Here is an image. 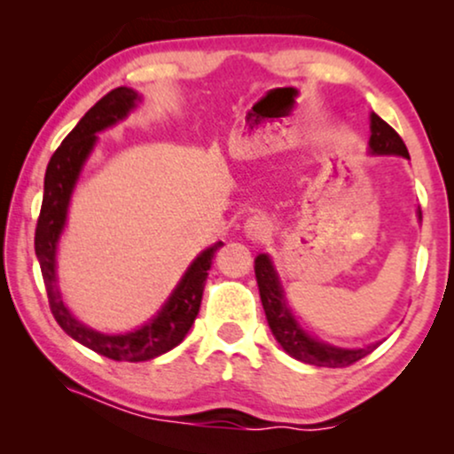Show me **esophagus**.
Returning a JSON list of instances; mask_svg holds the SVG:
<instances>
[{
	"label": "esophagus",
	"mask_w": 454,
	"mask_h": 454,
	"mask_svg": "<svg viewBox=\"0 0 454 454\" xmlns=\"http://www.w3.org/2000/svg\"><path fill=\"white\" fill-rule=\"evenodd\" d=\"M270 231H273V222L269 220L267 215H252L245 220V226H243V232L245 237L252 239V241H262V239H267Z\"/></svg>",
	"instance_id": "34e87169"
}]
</instances>
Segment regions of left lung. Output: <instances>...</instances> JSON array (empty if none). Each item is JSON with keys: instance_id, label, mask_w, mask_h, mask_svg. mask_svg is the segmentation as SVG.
Returning <instances> with one entry per match:
<instances>
[{"instance_id": "left-lung-1", "label": "left lung", "mask_w": 454, "mask_h": 454, "mask_svg": "<svg viewBox=\"0 0 454 454\" xmlns=\"http://www.w3.org/2000/svg\"><path fill=\"white\" fill-rule=\"evenodd\" d=\"M369 153L372 155H401V158L410 160L408 147L401 140V137L388 126L384 119H380L376 113H372V137H369ZM420 217V211H419ZM256 270V281L260 290V301H262L264 314H267L269 326L273 331L275 340L284 348L290 356L296 361H303L307 364H316V367H348V364L361 361V358L372 354L380 343H372L364 348H337L331 343L317 341L311 335H307L299 322L294 320L293 311L286 305L284 290H281L279 275L275 270L273 262L267 254H260L254 264Z\"/></svg>"}]
</instances>
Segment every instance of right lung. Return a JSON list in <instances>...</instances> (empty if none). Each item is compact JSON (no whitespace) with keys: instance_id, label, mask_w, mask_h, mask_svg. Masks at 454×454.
<instances>
[{"instance_id":"right-lung-1","label":"right lung","mask_w":454,"mask_h":454,"mask_svg":"<svg viewBox=\"0 0 454 454\" xmlns=\"http://www.w3.org/2000/svg\"><path fill=\"white\" fill-rule=\"evenodd\" d=\"M140 96L129 87H117L108 91L100 102H96L85 117L76 123V128L64 138V143L46 166L44 175V196L40 209L38 226H35V256H38L40 270L49 294V305L59 325L72 340L82 343L90 350L113 358V361H151L160 354L173 350L185 340L187 331L194 325L198 309H200L202 290H205L207 275H209L213 256L222 247L217 241L205 252L198 254L194 262L185 270L173 294L168 296L158 316H153L145 326L123 335H104L100 331L78 322L61 299L59 284H57V243L66 226L67 205L74 192V185L81 175L82 164L90 158L98 132L114 126L128 117V113L137 106Z\"/></svg>"}]
</instances>
